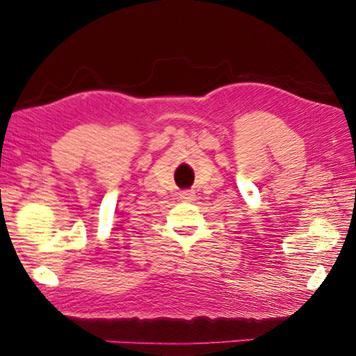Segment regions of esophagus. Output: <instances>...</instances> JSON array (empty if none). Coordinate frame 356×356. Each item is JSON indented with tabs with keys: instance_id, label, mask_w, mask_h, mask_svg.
Wrapping results in <instances>:
<instances>
[{
	"instance_id": "1",
	"label": "esophagus",
	"mask_w": 356,
	"mask_h": 356,
	"mask_svg": "<svg viewBox=\"0 0 356 356\" xmlns=\"http://www.w3.org/2000/svg\"><path fill=\"white\" fill-rule=\"evenodd\" d=\"M180 200H182L184 202H193V201H196L195 191H191V190L180 191Z\"/></svg>"
}]
</instances>
